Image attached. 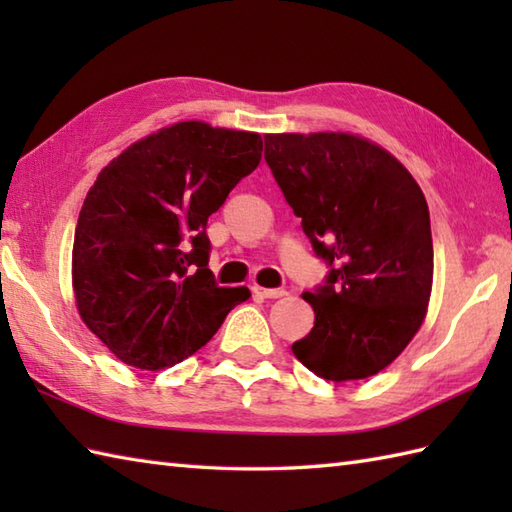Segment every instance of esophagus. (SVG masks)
Wrapping results in <instances>:
<instances>
[{
  "mask_svg": "<svg viewBox=\"0 0 512 512\" xmlns=\"http://www.w3.org/2000/svg\"><path fill=\"white\" fill-rule=\"evenodd\" d=\"M253 295L262 299H279L286 295L284 288H264V286H253Z\"/></svg>",
  "mask_w": 512,
  "mask_h": 512,
  "instance_id": "esophagus-1",
  "label": "esophagus"
}]
</instances>
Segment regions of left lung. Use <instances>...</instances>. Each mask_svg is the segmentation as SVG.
<instances>
[{"label": "left lung", "instance_id": "left-lung-1", "mask_svg": "<svg viewBox=\"0 0 512 512\" xmlns=\"http://www.w3.org/2000/svg\"><path fill=\"white\" fill-rule=\"evenodd\" d=\"M264 140V158L314 253L334 264L325 286L301 295L314 310V328L292 352L332 383L383 372L429 308L433 242L422 189L398 158L363 136Z\"/></svg>", "mask_w": 512, "mask_h": 512}]
</instances>
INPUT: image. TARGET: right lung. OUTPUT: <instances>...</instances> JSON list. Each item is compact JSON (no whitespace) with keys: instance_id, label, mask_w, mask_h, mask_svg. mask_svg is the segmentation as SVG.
Masks as SVG:
<instances>
[{"instance_id":"add662e5","label":"right lung","mask_w":512,"mask_h":512,"mask_svg":"<svg viewBox=\"0 0 512 512\" xmlns=\"http://www.w3.org/2000/svg\"><path fill=\"white\" fill-rule=\"evenodd\" d=\"M262 136L180 121L103 167L81 206L72 290L118 361L173 367L198 352L248 288H217L206 220L262 160Z\"/></svg>"}]
</instances>
